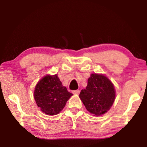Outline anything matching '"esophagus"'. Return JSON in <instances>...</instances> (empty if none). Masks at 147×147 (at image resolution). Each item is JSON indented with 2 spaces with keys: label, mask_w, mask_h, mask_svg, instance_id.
<instances>
[{
  "label": "esophagus",
  "mask_w": 147,
  "mask_h": 147,
  "mask_svg": "<svg viewBox=\"0 0 147 147\" xmlns=\"http://www.w3.org/2000/svg\"><path fill=\"white\" fill-rule=\"evenodd\" d=\"M80 90H78V89H77V90H74V91H73V94H79L80 93Z\"/></svg>",
  "instance_id": "obj_1"
}]
</instances>
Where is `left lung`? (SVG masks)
Returning <instances> with one entry per match:
<instances>
[{"instance_id":"1","label":"left lung","mask_w":147,"mask_h":147,"mask_svg":"<svg viewBox=\"0 0 147 147\" xmlns=\"http://www.w3.org/2000/svg\"><path fill=\"white\" fill-rule=\"evenodd\" d=\"M87 110L96 116L106 113L113 104L115 91L113 84L102 74H92L88 86L79 94Z\"/></svg>"}]
</instances>
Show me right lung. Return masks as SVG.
<instances>
[{
	"instance_id": "add662e5",
	"label": "right lung",
	"mask_w": 147,
	"mask_h": 147,
	"mask_svg": "<svg viewBox=\"0 0 147 147\" xmlns=\"http://www.w3.org/2000/svg\"><path fill=\"white\" fill-rule=\"evenodd\" d=\"M34 93L38 106L43 113L51 115L60 112L73 95L62 86L57 74L43 77L37 84Z\"/></svg>"
}]
</instances>
